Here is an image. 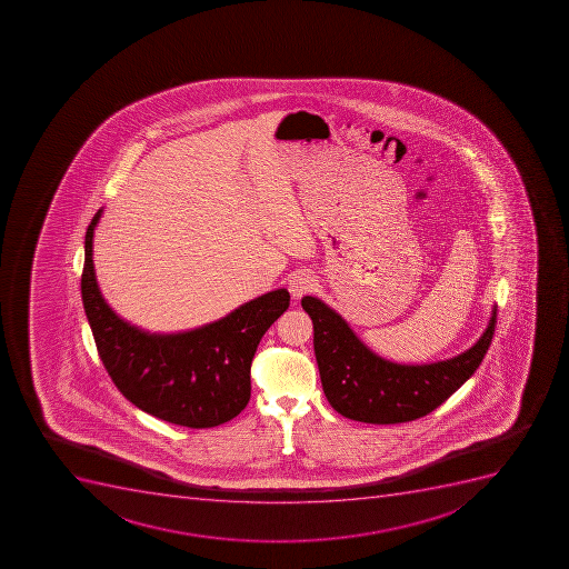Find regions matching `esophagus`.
I'll list each match as a JSON object with an SVG mask.
<instances>
[{
    "instance_id": "obj_1",
    "label": "esophagus",
    "mask_w": 569,
    "mask_h": 569,
    "mask_svg": "<svg viewBox=\"0 0 569 569\" xmlns=\"http://www.w3.org/2000/svg\"><path fill=\"white\" fill-rule=\"evenodd\" d=\"M316 287V279L311 276L307 270H299V272L293 273L290 277V281H288V288H290V293H292L296 299L299 297L307 296L308 292H311Z\"/></svg>"
}]
</instances>
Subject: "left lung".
I'll return each instance as SVG.
<instances>
[{
	"label": "left lung",
	"instance_id": "1",
	"mask_svg": "<svg viewBox=\"0 0 569 569\" xmlns=\"http://www.w3.org/2000/svg\"><path fill=\"white\" fill-rule=\"evenodd\" d=\"M301 305L313 322V350L328 402L342 417L370 425L410 422L439 408L477 371L497 327L495 307L485 333L465 353L433 365H396L368 350L325 302L307 296Z\"/></svg>",
	"mask_w": 569,
	"mask_h": 569
}]
</instances>
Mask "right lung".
Masks as SVG:
<instances>
[{
  "label": "right lung",
  "mask_w": 569,
  "mask_h": 569,
  "mask_svg": "<svg viewBox=\"0 0 569 569\" xmlns=\"http://www.w3.org/2000/svg\"><path fill=\"white\" fill-rule=\"evenodd\" d=\"M84 233L81 299L110 379L139 410L187 428L238 417L250 400V368L262 336L290 307L284 288L242 305L221 321L176 336H150L119 319L99 293L92 236Z\"/></svg>",
  "instance_id": "right-lung-1"
}]
</instances>
